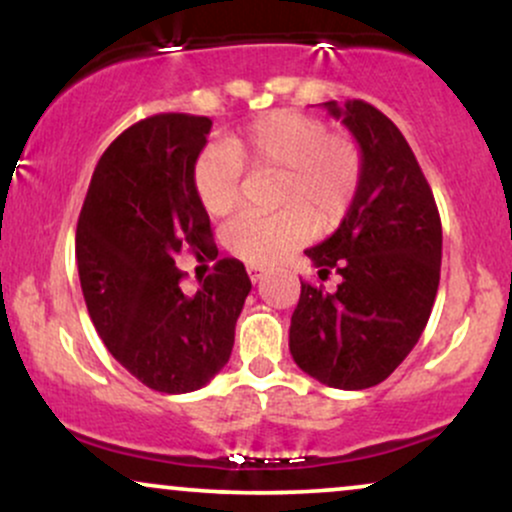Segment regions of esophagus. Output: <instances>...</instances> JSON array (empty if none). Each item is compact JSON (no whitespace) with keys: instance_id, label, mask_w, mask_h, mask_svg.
Listing matches in <instances>:
<instances>
[{"instance_id":"34e87169","label":"esophagus","mask_w":512,"mask_h":512,"mask_svg":"<svg viewBox=\"0 0 512 512\" xmlns=\"http://www.w3.org/2000/svg\"><path fill=\"white\" fill-rule=\"evenodd\" d=\"M264 274H267V269L260 267V264H248V276H250L252 284H257V281H262Z\"/></svg>"}]
</instances>
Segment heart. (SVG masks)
I'll list each match as a JSON object with an SVG mask.
<instances>
[{
    "instance_id": "heart-1",
    "label": "heart",
    "mask_w": 512,
    "mask_h": 512,
    "mask_svg": "<svg viewBox=\"0 0 512 512\" xmlns=\"http://www.w3.org/2000/svg\"><path fill=\"white\" fill-rule=\"evenodd\" d=\"M243 168L279 173L274 214H243L223 231V243L250 264H272L330 233L354 207L363 175L361 149L310 115L274 110L257 117L192 168V187L209 216H228L240 202Z\"/></svg>"
}]
</instances>
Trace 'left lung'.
<instances>
[{
  "instance_id": "1",
  "label": "left lung",
  "mask_w": 512,
  "mask_h": 512,
  "mask_svg": "<svg viewBox=\"0 0 512 512\" xmlns=\"http://www.w3.org/2000/svg\"><path fill=\"white\" fill-rule=\"evenodd\" d=\"M361 146L363 175L354 207L325 243L305 250L320 279L301 281L289 349L322 385L366 390L419 342L440 281L443 226L431 185L390 117L366 101L325 103Z\"/></svg>"
}]
</instances>
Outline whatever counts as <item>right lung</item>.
Returning a JSON list of instances; mask_svg holds the SVG:
<instances>
[{
    "label": "right lung",
    "instance_id": "add662e5",
    "mask_svg": "<svg viewBox=\"0 0 512 512\" xmlns=\"http://www.w3.org/2000/svg\"><path fill=\"white\" fill-rule=\"evenodd\" d=\"M211 120L161 113L132 125L93 170L76 264L93 327L117 361L166 395L199 390L226 366L252 289L243 262L216 260L195 293L182 291V250L216 257L192 168Z\"/></svg>",
    "mask_w": 512,
    "mask_h": 512
}]
</instances>
